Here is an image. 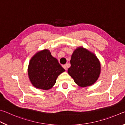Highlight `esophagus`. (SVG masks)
<instances>
[{
  "instance_id": "obj_1",
  "label": "esophagus",
  "mask_w": 125,
  "mask_h": 125,
  "mask_svg": "<svg viewBox=\"0 0 125 125\" xmlns=\"http://www.w3.org/2000/svg\"><path fill=\"white\" fill-rule=\"evenodd\" d=\"M62 67H63V68H64L65 70H67V64H64L62 65Z\"/></svg>"
}]
</instances>
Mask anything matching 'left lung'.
<instances>
[{"label":"left lung","instance_id":"8db88e82","mask_svg":"<svg viewBox=\"0 0 125 125\" xmlns=\"http://www.w3.org/2000/svg\"><path fill=\"white\" fill-rule=\"evenodd\" d=\"M68 73L82 87L92 85L98 79L100 64L95 55L83 47L77 48L72 55Z\"/></svg>","mask_w":125,"mask_h":125}]
</instances>
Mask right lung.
<instances>
[{
	"label": "right lung",
	"instance_id": "add662e5",
	"mask_svg": "<svg viewBox=\"0 0 125 125\" xmlns=\"http://www.w3.org/2000/svg\"><path fill=\"white\" fill-rule=\"evenodd\" d=\"M65 70L50 51L45 50L37 53L30 61L29 77L35 87L43 90L51 88L58 76Z\"/></svg>",
	"mask_w": 125,
	"mask_h": 125
}]
</instances>
